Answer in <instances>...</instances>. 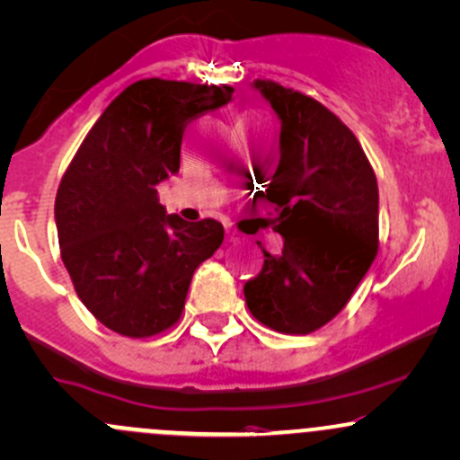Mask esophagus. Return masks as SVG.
Masks as SVG:
<instances>
[{"label":"esophagus","mask_w":460,"mask_h":460,"mask_svg":"<svg viewBox=\"0 0 460 460\" xmlns=\"http://www.w3.org/2000/svg\"><path fill=\"white\" fill-rule=\"evenodd\" d=\"M226 240L229 242H240L242 240V234L234 229V226H226Z\"/></svg>","instance_id":"esophagus-1"}]
</instances>
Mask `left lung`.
<instances>
[{
  "label": "left lung",
  "mask_w": 460,
  "mask_h": 460,
  "mask_svg": "<svg viewBox=\"0 0 460 460\" xmlns=\"http://www.w3.org/2000/svg\"><path fill=\"white\" fill-rule=\"evenodd\" d=\"M253 87L281 119L279 164L264 196L284 251H264L244 284L251 314L281 334L330 323L377 255V179L360 141L330 109L275 80Z\"/></svg>",
  "instance_id": "8db88e82"
}]
</instances>
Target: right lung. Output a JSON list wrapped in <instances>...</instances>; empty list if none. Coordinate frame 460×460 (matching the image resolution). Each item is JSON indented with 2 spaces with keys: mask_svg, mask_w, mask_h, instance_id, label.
Returning a JSON list of instances; mask_svg holds the SVG:
<instances>
[{
  "mask_svg": "<svg viewBox=\"0 0 460 460\" xmlns=\"http://www.w3.org/2000/svg\"><path fill=\"white\" fill-rule=\"evenodd\" d=\"M234 87L144 78L104 109L60 179L54 216L75 295L128 338L181 319L194 270L218 251V220L165 214L156 185L179 172L191 119L225 107Z\"/></svg>",
  "mask_w": 460,
  "mask_h": 460,
  "instance_id": "1",
  "label": "right lung"
}]
</instances>
